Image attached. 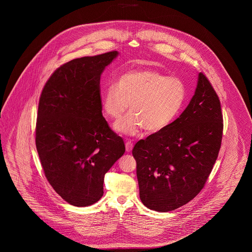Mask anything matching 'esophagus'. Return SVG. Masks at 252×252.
Wrapping results in <instances>:
<instances>
[{"label": "esophagus", "mask_w": 252, "mask_h": 252, "mask_svg": "<svg viewBox=\"0 0 252 252\" xmlns=\"http://www.w3.org/2000/svg\"><path fill=\"white\" fill-rule=\"evenodd\" d=\"M125 147H126V151L130 152V151L133 149V147H134L133 142H132L131 140H126V142H125Z\"/></svg>", "instance_id": "34e87169"}]
</instances>
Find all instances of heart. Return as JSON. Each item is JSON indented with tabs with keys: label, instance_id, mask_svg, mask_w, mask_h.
<instances>
[{
	"label": "heart",
	"instance_id": "heart-1",
	"mask_svg": "<svg viewBox=\"0 0 252 252\" xmlns=\"http://www.w3.org/2000/svg\"><path fill=\"white\" fill-rule=\"evenodd\" d=\"M185 99L186 87L180 77L153 70H135L121 74L116 84L108 85L102 107L108 118L117 120L130 104L131 112L115 124V130L135 136L144 128L156 133L169 127L179 116Z\"/></svg>",
	"mask_w": 252,
	"mask_h": 252
}]
</instances>
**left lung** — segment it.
<instances>
[{
	"mask_svg": "<svg viewBox=\"0 0 252 252\" xmlns=\"http://www.w3.org/2000/svg\"><path fill=\"white\" fill-rule=\"evenodd\" d=\"M222 133L219 98L200 72L195 94L180 117L133 148L144 206L166 213L194 199L214 168Z\"/></svg>",
	"mask_w": 252,
	"mask_h": 252,
	"instance_id": "1",
	"label": "left lung"
}]
</instances>
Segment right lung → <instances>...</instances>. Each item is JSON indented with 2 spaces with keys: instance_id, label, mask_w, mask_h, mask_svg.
Segmentation results:
<instances>
[{
  "instance_id": "add662e5",
  "label": "right lung",
  "mask_w": 252,
  "mask_h": 252,
  "mask_svg": "<svg viewBox=\"0 0 252 252\" xmlns=\"http://www.w3.org/2000/svg\"><path fill=\"white\" fill-rule=\"evenodd\" d=\"M118 55L73 59L46 81L38 101L36 146L44 176L62 199L87 207L104 194V177L125 144L102 114L100 78Z\"/></svg>"
}]
</instances>
